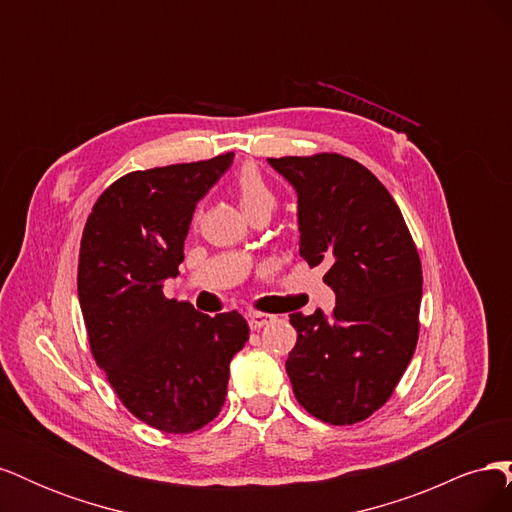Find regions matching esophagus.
Wrapping results in <instances>:
<instances>
[{"mask_svg":"<svg viewBox=\"0 0 512 512\" xmlns=\"http://www.w3.org/2000/svg\"><path fill=\"white\" fill-rule=\"evenodd\" d=\"M273 318H275V316H271V314H262V312H252V314H247V322H250V329H252V331L262 329V327H265V324H269Z\"/></svg>","mask_w":512,"mask_h":512,"instance_id":"1","label":"esophagus"}]
</instances>
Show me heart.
Segmentation results:
<instances>
[{"mask_svg": "<svg viewBox=\"0 0 512 512\" xmlns=\"http://www.w3.org/2000/svg\"><path fill=\"white\" fill-rule=\"evenodd\" d=\"M232 192H235L241 209L250 218L258 211L271 213L275 207V192L256 166H243L239 170L232 179Z\"/></svg>", "mask_w": 512, "mask_h": 512, "instance_id": "obj_1", "label": "heart"}]
</instances>
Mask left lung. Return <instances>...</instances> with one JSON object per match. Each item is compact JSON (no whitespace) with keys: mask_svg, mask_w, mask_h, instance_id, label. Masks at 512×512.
Segmentation results:
<instances>
[{"mask_svg":"<svg viewBox=\"0 0 512 512\" xmlns=\"http://www.w3.org/2000/svg\"><path fill=\"white\" fill-rule=\"evenodd\" d=\"M297 192L299 254L329 271L331 316L290 314L294 397L331 425L365 421L412 359L423 297L421 258L397 203L369 170L339 153L269 158Z\"/></svg>","mask_w":512,"mask_h":512,"instance_id":"left-lung-1","label":"left lung"}]
</instances>
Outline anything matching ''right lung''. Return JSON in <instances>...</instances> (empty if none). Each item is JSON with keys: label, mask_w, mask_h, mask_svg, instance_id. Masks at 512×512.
I'll use <instances>...</instances> for the list:
<instances>
[{"label": "right lung", "mask_w": 512, "mask_h": 512, "mask_svg": "<svg viewBox=\"0 0 512 512\" xmlns=\"http://www.w3.org/2000/svg\"><path fill=\"white\" fill-rule=\"evenodd\" d=\"M232 158L121 177L83 230L79 301L91 354L121 404L166 433H192L220 414L230 361L250 337L239 312L211 318L162 290L179 275L198 200Z\"/></svg>", "instance_id": "1"}]
</instances>
